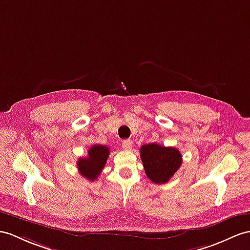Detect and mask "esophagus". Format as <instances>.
Listing matches in <instances>:
<instances>
[{
    "mask_svg": "<svg viewBox=\"0 0 250 250\" xmlns=\"http://www.w3.org/2000/svg\"><path fill=\"white\" fill-rule=\"evenodd\" d=\"M122 146H123L124 149H131L132 147V141L130 139H127V140H124L123 142H122Z\"/></svg>",
    "mask_w": 250,
    "mask_h": 250,
    "instance_id": "obj_1",
    "label": "esophagus"
}]
</instances>
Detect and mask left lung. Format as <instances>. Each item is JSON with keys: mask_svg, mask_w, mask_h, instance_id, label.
Returning <instances> with one entry per match:
<instances>
[{"mask_svg": "<svg viewBox=\"0 0 250 250\" xmlns=\"http://www.w3.org/2000/svg\"><path fill=\"white\" fill-rule=\"evenodd\" d=\"M140 156L146 176L157 185L167 182L182 163V156L177 148L166 147L157 143L141 146Z\"/></svg>", "mask_w": 250, "mask_h": 250, "instance_id": "1", "label": "left lung"}]
</instances>
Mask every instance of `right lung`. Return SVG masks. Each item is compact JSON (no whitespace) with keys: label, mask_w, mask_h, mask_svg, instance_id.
I'll return each instance as SVG.
<instances>
[{"label":"right lung","mask_w":250,"mask_h":250,"mask_svg":"<svg viewBox=\"0 0 250 250\" xmlns=\"http://www.w3.org/2000/svg\"><path fill=\"white\" fill-rule=\"evenodd\" d=\"M108 157L109 148L107 146L100 144L91 146L88 150V157L79 158L77 161L79 174L90 181L97 179L105 167Z\"/></svg>","instance_id":"obj_1"}]
</instances>
